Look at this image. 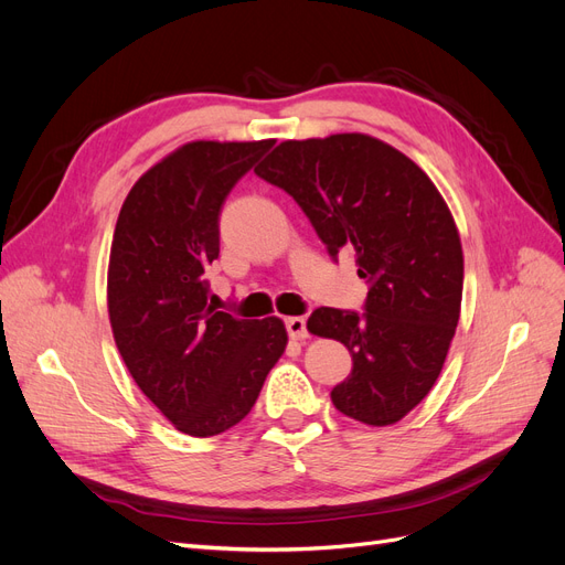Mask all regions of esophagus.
<instances>
[{"mask_svg":"<svg viewBox=\"0 0 565 565\" xmlns=\"http://www.w3.org/2000/svg\"><path fill=\"white\" fill-rule=\"evenodd\" d=\"M285 328L292 339H306L309 337V328H306V318L295 316V318H287L285 320Z\"/></svg>","mask_w":565,"mask_h":565,"instance_id":"esophagus-1","label":"esophagus"}]
</instances>
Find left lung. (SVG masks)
Wrapping results in <instances>:
<instances>
[{"label": "left lung", "mask_w": 565, "mask_h": 565, "mask_svg": "<svg viewBox=\"0 0 565 565\" xmlns=\"http://www.w3.org/2000/svg\"><path fill=\"white\" fill-rule=\"evenodd\" d=\"M254 172L295 198L334 262L353 249L370 285L363 313L320 306L309 318L353 358L334 407L372 426L403 419L436 384L459 320L465 259L448 204L413 160L365 134L285 141Z\"/></svg>", "instance_id": "obj_1"}]
</instances>
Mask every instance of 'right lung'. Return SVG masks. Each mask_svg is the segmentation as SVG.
<instances>
[{"mask_svg": "<svg viewBox=\"0 0 565 565\" xmlns=\"http://www.w3.org/2000/svg\"><path fill=\"white\" fill-rule=\"evenodd\" d=\"M273 141H193L134 183L110 247L108 313L146 396L188 436L243 422L285 351L278 318L243 320L210 301L218 214Z\"/></svg>", "mask_w": 565, "mask_h": 565, "instance_id": "right-lung-1", "label": "right lung"}]
</instances>
